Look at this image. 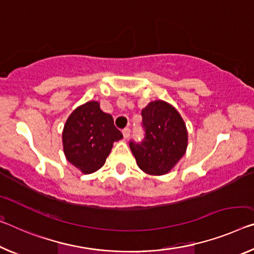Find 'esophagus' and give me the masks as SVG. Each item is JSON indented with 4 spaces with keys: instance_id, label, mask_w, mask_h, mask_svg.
Instances as JSON below:
<instances>
[{
    "instance_id": "1",
    "label": "esophagus",
    "mask_w": 254,
    "mask_h": 254,
    "mask_svg": "<svg viewBox=\"0 0 254 254\" xmlns=\"http://www.w3.org/2000/svg\"><path fill=\"white\" fill-rule=\"evenodd\" d=\"M123 135H124V137L125 138H128L130 136V129L129 128H125V129H123Z\"/></svg>"
}]
</instances>
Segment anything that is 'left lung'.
<instances>
[{
	"label": "left lung",
	"mask_w": 254,
	"mask_h": 254,
	"mask_svg": "<svg viewBox=\"0 0 254 254\" xmlns=\"http://www.w3.org/2000/svg\"><path fill=\"white\" fill-rule=\"evenodd\" d=\"M142 118L144 139L129 143L137 166L153 176L168 174L187 149L184 120L173 105L161 100L147 104L142 110Z\"/></svg>",
	"instance_id": "8db88e82"
}]
</instances>
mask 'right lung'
Instances as JSON below:
<instances>
[{
	"instance_id": "right-lung-1",
	"label": "right lung",
	"mask_w": 254,
	"mask_h": 254,
	"mask_svg": "<svg viewBox=\"0 0 254 254\" xmlns=\"http://www.w3.org/2000/svg\"><path fill=\"white\" fill-rule=\"evenodd\" d=\"M123 138L111 115L89 101L73 110L65 122L62 142L65 158L83 174L99 170L110 154L112 145Z\"/></svg>"
}]
</instances>
